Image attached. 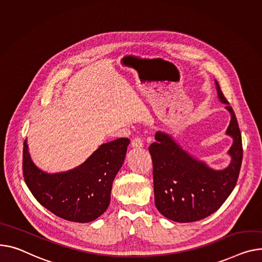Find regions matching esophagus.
<instances>
[{"label": "esophagus", "mask_w": 262, "mask_h": 262, "mask_svg": "<svg viewBox=\"0 0 262 262\" xmlns=\"http://www.w3.org/2000/svg\"><path fill=\"white\" fill-rule=\"evenodd\" d=\"M130 146H132L133 148H141V147L143 146V141L141 140L140 138H135L134 140L132 141Z\"/></svg>", "instance_id": "1"}]
</instances>
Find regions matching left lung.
I'll list each match as a JSON object with an SVG mask.
<instances>
[{"label": "left lung", "instance_id": "left-lung-1", "mask_svg": "<svg viewBox=\"0 0 262 262\" xmlns=\"http://www.w3.org/2000/svg\"><path fill=\"white\" fill-rule=\"evenodd\" d=\"M218 99L231 115L226 135L233 139L230 164L214 169L184 150L171 135L157 132L149 146L155 204L167 219L194 222L215 213L233 191L242 162V141L233 108L215 80Z\"/></svg>", "mask_w": 262, "mask_h": 262}]
</instances>
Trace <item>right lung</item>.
Segmentation results:
<instances>
[{
    "mask_svg": "<svg viewBox=\"0 0 262 262\" xmlns=\"http://www.w3.org/2000/svg\"><path fill=\"white\" fill-rule=\"evenodd\" d=\"M128 144L127 138L103 143L79 166L49 173L32 162L25 140V183L38 202L56 216L80 223L94 221L110 205L113 182L124 162Z\"/></svg>",
    "mask_w": 262,
    "mask_h": 262,
    "instance_id": "obj_1",
    "label": "right lung"
}]
</instances>
